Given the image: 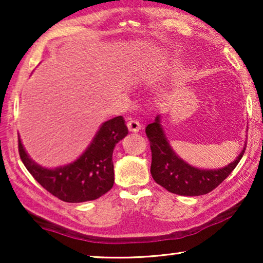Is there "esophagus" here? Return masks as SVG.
Segmentation results:
<instances>
[{"label": "esophagus", "mask_w": 263, "mask_h": 263, "mask_svg": "<svg viewBox=\"0 0 263 263\" xmlns=\"http://www.w3.org/2000/svg\"><path fill=\"white\" fill-rule=\"evenodd\" d=\"M127 127L129 129V132L132 133H138L141 130V124H140V122L136 120H129L127 123Z\"/></svg>", "instance_id": "obj_1"}]
</instances>
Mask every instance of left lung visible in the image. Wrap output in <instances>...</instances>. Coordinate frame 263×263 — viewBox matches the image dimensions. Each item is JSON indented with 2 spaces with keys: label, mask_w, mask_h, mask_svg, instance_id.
<instances>
[{
  "label": "left lung",
  "mask_w": 263,
  "mask_h": 263,
  "mask_svg": "<svg viewBox=\"0 0 263 263\" xmlns=\"http://www.w3.org/2000/svg\"><path fill=\"white\" fill-rule=\"evenodd\" d=\"M152 151L151 174L154 181L167 192L184 196H200L212 192L233 171L242 159L246 146L232 163L221 168H199L182 159L172 149L161 127L160 115L146 127Z\"/></svg>",
  "instance_id": "obj_1"
}]
</instances>
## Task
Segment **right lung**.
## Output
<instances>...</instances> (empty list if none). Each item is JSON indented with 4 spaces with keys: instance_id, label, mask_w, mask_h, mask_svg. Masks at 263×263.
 <instances>
[{
    "instance_id": "obj_1",
    "label": "right lung",
    "mask_w": 263,
    "mask_h": 263,
    "mask_svg": "<svg viewBox=\"0 0 263 263\" xmlns=\"http://www.w3.org/2000/svg\"><path fill=\"white\" fill-rule=\"evenodd\" d=\"M127 134L124 118H111L100 125L92 142L77 160L55 168L44 167L32 160L20 138L19 153L28 172L53 196L64 202H85L98 199L112 188L114 148Z\"/></svg>"
}]
</instances>
